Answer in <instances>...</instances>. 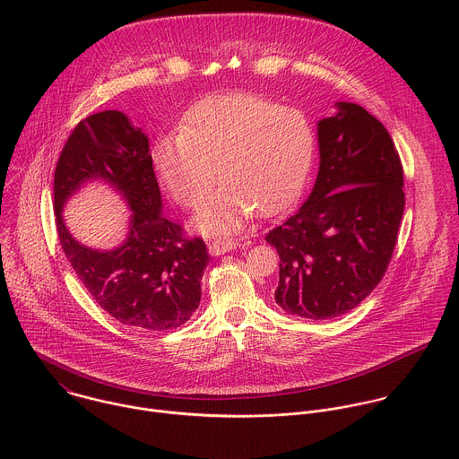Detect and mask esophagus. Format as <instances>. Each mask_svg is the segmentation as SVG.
I'll return each instance as SVG.
<instances>
[{"instance_id":"esophagus-1","label":"esophagus","mask_w":459,"mask_h":459,"mask_svg":"<svg viewBox=\"0 0 459 459\" xmlns=\"http://www.w3.org/2000/svg\"><path fill=\"white\" fill-rule=\"evenodd\" d=\"M238 247H239V243L236 239H216L209 245V252H211V255H221Z\"/></svg>"}]
</instances>
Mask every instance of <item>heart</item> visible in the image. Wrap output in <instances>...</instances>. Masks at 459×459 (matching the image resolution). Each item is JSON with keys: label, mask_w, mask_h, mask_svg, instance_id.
Segmentation results:
<instances>
[{"label": "heart", "mask_w": 459, "mask_h": 459, "mask_svg": "<svg viewBox=\"0 0 459 459\" xmlns=\"http://www.w3.org/2000/svg\"><path fill=\"white\" fill-rule=\"evenodd\" d=\"M314 154L316 133L303 110L252 94L198 103L183 128L152 145L158 176L181 207H198L216 179L223 183L192 220L207 236L239 230L255 211L271 216L287 209L303 190Z\"/></svg>", "instance_id": "obj_1"}]
</instances>
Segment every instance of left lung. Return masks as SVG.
<instances>
[{
    "label": "left lung",
    "mask_w": 459,
    "mask_h": 459,
    "mask_svg": "<svg viewBox=\"0 0 459 459\" xmlns=\"http://www.w3.org/2000/svg\"><path fill=\"white\" fill-rule=\"evenodd\" d=\"M319 169L299 211L267 234L280 254L276 303L308 319L338 317L381 281L403 218V169L386 128L336 103L317 121Z\"/></svg>",
    "instance_id": "1"
}]
</instances>
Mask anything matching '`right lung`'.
<instances>
[{
	"label": "right lung",
	"instance_id": "add662e5",
	"mask_svg": "<svg viewBox=\"0 0 459 459\" xmlns=\"http://www.w3.org/2000/svg\"><path fill=\"white\" fill-rule=\"evenodd\" d=\"M91 180L112 186L131 209L127 238L114 249L80 244L64 225L62 209ZM54 211L61 248L78 278L119 323L136 331H170L200 307L209 265L204 239H186L161 212V192L149 138L119 110L78 123L54 172Z\"/></svg>",
	"mask_w": 459,
	"mask_h": 459
}]
</instances>
